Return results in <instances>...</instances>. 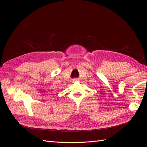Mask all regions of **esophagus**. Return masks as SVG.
Masks as SVG:
<instances>
[{
	"label": "esophagus",
	"instance_id": "34e87169",
	"mask_svg": "<svg viewBox=\"0 0 147 147\" xmlns=\"http://www.w3.org/2000/svg\"><path fill=\"white\" fill-rule=\"evenodd\" d=\"M77 81H78V78H74V79H72V82H73V83L76 82H77Z\"/></svg>",
	"mask_w": 147,
	"mask_h": 147
}]
</instances>
